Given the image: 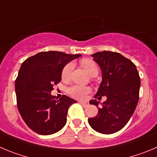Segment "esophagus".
Here are the masks:
<instances>
[{
  "mask_svg": "<svg viewBox=\"0 0 157 157\" xmlns=\"http://www.w3.org/2000/svg\"><path fill=\"white\" fill-rule=\"evenodd\" d=\"M80 105H83V107H87V106H88V105H89V104L87 103V102H86V101H80Z\"/></svg>",
  "mask_w": 157,
  "mask_h": 157,
  "instance_id": "1",
  "label": "esophagus"
}]
</instances>
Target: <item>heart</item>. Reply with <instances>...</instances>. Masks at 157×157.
<instances>
[{"label": "heart", "instance_id": "obj_1", "mask_svg": "<svg viewBox=\"0 0 157 157\" xmlns=\"http://www.w3.org/2000/svg\"><path fill=\"white\" fill-rule=\"evenodd\" d=\"M80 64L82 67L85 69L86 71L90 74V76L94 75V74H98V68L97 64L93 60L90 59H83L80 61ZM73 69V64L68 63L64 67L62 71V78L66 80L69 78ZM90 92V88L87 86H80V85H73L68 88V93L74 97L75 98L82 99L84 98L86 95Z\"/></svg>", "mask_w": 157, "mask_h": 157}]
</instances>
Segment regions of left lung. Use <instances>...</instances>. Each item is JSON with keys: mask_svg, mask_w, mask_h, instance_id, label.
I'll use <instances>...</instances> for the list:
<instances>
[{"mask_svg": "<svg viewBox=\"0 0 157 157\" xmlns=\"http://www.w3.org/2000/svg\"><path fill=\"white\" fill-rule=\"evenodd\" d=\"M101 70L102 81L94 98L107 97L101 108L88 123L95 131L112 134L121 130L129 121L139 101L140 77L136 65L118 52H98L91 55ZM90 105L98 106L97 100Z\"/></svg>", "mask_w": 157, "mask_h": 157, "instance_id": "obj_1", "label": "left lung"}]
</instances>
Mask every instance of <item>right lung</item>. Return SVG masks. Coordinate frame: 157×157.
Masks as SVG:
<instances>
[{
    "mask_svg": "<svg viewBox=\"0 0 157 157\" xmlns=\"http://www.w3.org/2000/svg\"><path fill=\"white\" fill-rule=\"evenodd\" d=\"M80 56L81 54L42 52L21 64L15 80L17 109L26 125L35 132L51 135L66 125L69 108L77 101L67 95L56 98L51 91L52 86L60 82L64 67Z\"/></svg>",
    "mask_w": 157,
    "mask_h": 157,
    "instance_id": "right-lung-1",
    "label": "right lung"
}]
</instances>
